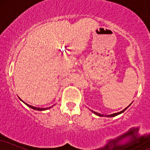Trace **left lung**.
<instances>
[{"instance_id": "obj_1", "label": "left lung", "mask_w": 150, "mask_h": 150, "mask_svg": "<svg viewBox=\"0 0 150 150\" xmlns=\"http://www.w3.org/2000/svg\"><path fill=\"white\" fill-rule=\"evenodd\" d=\"M130 105H131V104H130V105H129V106H128V107H126L125 108H124V109L123 110V111H120V112H118V113H113V114H110V115H106V116H107V117H113V116H117V115H119V114H120V113H122L123 112H124V111H125V110L127 109V108H128L129 106H130ZM93 113H95L96 115H97V116H104V115H102V114H100V113H97V112H95V111H92Z\"/></svg>"}]
</instances>
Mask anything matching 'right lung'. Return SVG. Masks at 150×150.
Wrapping results in <instances>:
<instances>
[{"instance_id": "right-lung-1", "label": "right lung", "mask_w": 150, "mask_h": 150, "mask_svg": "<svg viewBox=\"0 0 150 150\" xmlns=\"http://www.w3.org/2000/svg\"><path fill=\"white\" fill-rule=\"evenodd\" d=\"M25 104L26 105H27V106H29V107H30V108H33V109H34V110H38V111H44V110H46V109H49V108H51V107H52V106H51V107L46 108H37V107H35V106H31V105L28 104H27V103H25Z\"/></svg>"}]
</instances>
